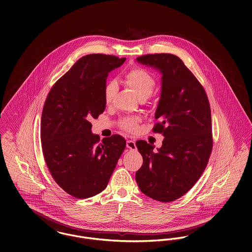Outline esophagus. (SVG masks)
Masks as SVG:
<instances>
[{
	"mask_svg": "<svg viewBox=\"0 0 252 252\" xmlns=\"http://www.w3.org/2000/svg\"><path fill=\"white\" fill-rule=\"evenodd\" d=\"M126 146H127L129 149H131V150H136V149H137V145H136L135 141H132V140L127 141Z\"/></svg>",
	"mask_w": 252,
	"mask_h": 252,
	"instance_id": "obj_1",
	"label": "esophagus"
}]
</instances>
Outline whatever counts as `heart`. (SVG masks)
<instances>
[{"instance_id": "heart-1", "label": "heart", "mask_w": 252, "mask_h": 252, "mask_svg": "<svg viewBox=\"0 0 252 252\" xmlns=\"http://www.w3.org/2000/svg\"><path fill=\"white\" fill-rule=\"evenodd\" d=\"M124 80L126 84L137 94L141 100H146L149 98L156 86V81L154 77L141 67H134L130 69L124 75ZM116 93V84L114 81H108L104 87V100L106 104L111 103L114 95ZM139 118L128 116L123 117L119 124L120 127L127 132H135L138 129Z\"/></svg>"}]
</instances>
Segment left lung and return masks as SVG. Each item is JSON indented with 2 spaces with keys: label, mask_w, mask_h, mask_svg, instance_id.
<instances>
[{
  "label": "left lung",
  "mask_w": 252,
  "mask_h": 252,
  "mask_svg": "<svg viewBox=\"0 0 252 252\" xmlns=\"http://www.w3.org/2000/svg\"><path fill=\"white\" fill-rule=\"evenodd\" d=\"M137 60L162 73L153 132L165 139L157 151L145 141L136 143L144 159L136 180L146 196L169 203L188 192L208 165L213 149L211 107L204 87L178 56L155 53Z\"/></svg>",
  "instance_id": "left-lung-1"
}]
</instances>
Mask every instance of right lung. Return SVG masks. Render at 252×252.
I'll use <instances>...</instances> for the list:
<instances>
[{"label":"right lung","mask_w":252,"mask_h":252,"mask_svg":"<svg viewBox=\"0 0 252 252\" xmlns=\"http://www.w3.org/2000/svg\"><path fill=\"white\" fill-rule=\"evenodd\" d=\"M125 60L105 54L83 56L46 97L40 121L43 157L53 180L74 198L101 193L126 146L120 135L100 142L90 123L106 108L104 87L108 72Z\"/></svg>","instance_id":"obj_1"}]
</instances>
